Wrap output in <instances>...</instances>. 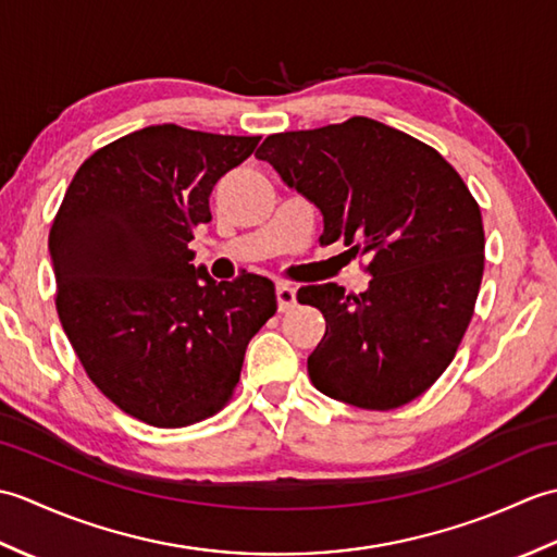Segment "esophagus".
I'll list each match as a JSON object with an SVG mask.
<instances>
[{"mask_svg":"<svg viewBox=\"0 0 557 557\" xmlns=\"http://www.w3.org/2000/svg\"><path fill=\"white\" fill-rule=\"evenodd\" d=\"M275 294H277V309H280L282 313L297 306V292H294V287H289V285H277Z\"/></svg>","mask_w":557,"mask_h":557,"instance_id":"34e87169","label":"esophagus"}]
</instances>
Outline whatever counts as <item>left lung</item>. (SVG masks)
I'll list each match as a JSON object with an SVG mask.
<instances>
[{"label":"left lung","instance_id":"obj_1","mask_svg":"<svg viewBox=\"0 0 557 557\" xmlns=\"http://www.w3.org/2000/svg\"><path fill=\"white\" fill-rule=\"evenodd\" d=\"M321 208V244L366 256L371 285H309L325 335L311 383L359 409L423 395L453 363L483 277V220L465 180L435 148L369 116L272 134L256 152Z\"/></svg>","mask_w":557,"mask_h":557}]
</instances>
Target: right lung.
<instances>
[{"instance_id": "1", "label": "right lung", "mask_w": 557, "mask_h": 557, "mask_svg": "<svg viewBox=\"0 0 557 557\" xmlns=\"http://www.w3.org/2000/svg\"><path fill=\"white\" fill-rule=\"evenodd\" d=\"M260 136L146 126L96 150L50 230L57 313L88 377L128 417L184 429L227 405L275 285L215 282L188 248L210 194Z\"/></svg>"}]
</instances>
